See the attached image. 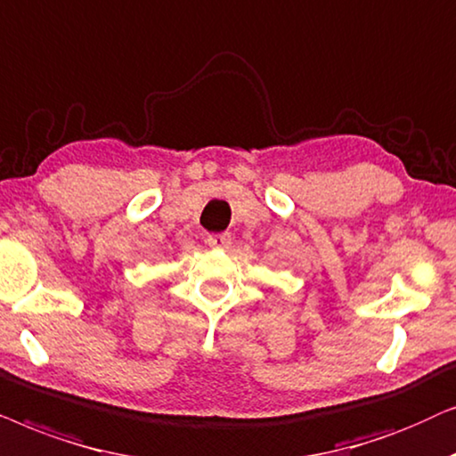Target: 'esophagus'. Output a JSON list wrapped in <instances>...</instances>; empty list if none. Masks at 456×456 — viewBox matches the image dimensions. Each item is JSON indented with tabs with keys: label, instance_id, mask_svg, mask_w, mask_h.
<instances>
[{
	"label": "esophagus",
	"instance_id": "esophagus-1",
	"mask_svg": "<svg viewBox=\"0 0 456 456\" xmlns=\"http://www.w3.org/2000/svg\"><path fill=\"white\" fill-rule=\"evenodd\" d=\"M206 241H208L210 248L223 250V248H227V244L232 241V238H229V233H210L208 238H206Z\"/></svg>",
	"mask_w": 456,
	"mask_h": 456
}]
</instances>
